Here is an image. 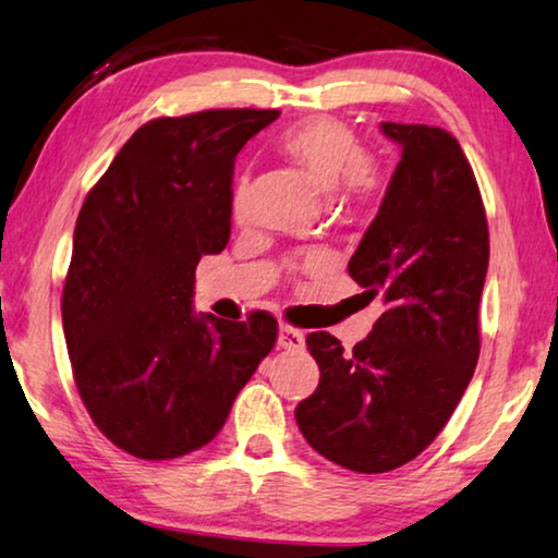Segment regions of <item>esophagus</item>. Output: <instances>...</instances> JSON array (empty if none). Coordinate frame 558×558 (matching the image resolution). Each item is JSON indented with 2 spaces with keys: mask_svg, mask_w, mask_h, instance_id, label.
<instances>
[{
  "mask_svg": "<svg viewBox=\"0 0 558 558\" xmlns=\"http://www.w3.org/2000/svg\"><path fill=\"white\" fill-rule=\"evenodd\" d=\"M277 344L281 347V350H299V347L304 344V335L299 332V329H294V327L281 325V327H279Z\"/></svg>",
  "mask_w": 558,
  "mask_h": 558,
  "instance_id": "1",
  "label": "esophagus"
}]
</instances>
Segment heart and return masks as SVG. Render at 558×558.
Listing matches in <instances>:
<instances>
[{
    "label": "heart",
    "mask_w": 558,
    "mask_h": 558,
    "mask_svg": "<svg viewBox=\"0 0 558 558\" xmlns=\"http://www.w3.org/2000/svg\"><path fill=\"white\" fill-rule=\"evenodd\" d=\"M279 156L304 168L322 191H339L342 201L354 206L373 204L385 191V175L373 158L362 156L360 138L342 120L317 116L287 128L277 138ZM246 175L231 193V211L241 219L246 211Z\"/></svg>",
    "instance_id": "heart-1"
}]
</instances>
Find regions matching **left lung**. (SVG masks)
<instances>
[{
	"label": "left lung",
	"mask_w": 558,
	"mask_h": 558,
	"mask_svg": "<svg viewBox=\"0 0 558 558\" xmlns=\"http://www.w3.org/2000/svg\"><path fill=\"white\" fill-rule=\"evenodd\" d=\"M400 163L350 259V277L385 312L344 352L306 335L319 385L294 410L306 442L357 473H387L430 446L471 383L488 223L471 163L435 125L379 123Z\"/></svg>",
	"instance_id": "8db88e82"
}]
</instances>
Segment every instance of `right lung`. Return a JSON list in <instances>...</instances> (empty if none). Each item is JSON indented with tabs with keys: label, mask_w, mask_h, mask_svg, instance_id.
I'll return each mask as SVG.
<instances>
[{
	"label": "right lung",
	"mask_w": 558,
	"mask_h": 558,
	"mask_svg": "<svg viewBox=\"0 0 558 558\" xmlns=\"http://www.w3.org/2000/svg\"><path fill=\"white\" fill-rule=\"evenodd\" d=\"M277 110L158 118L131 135L80 208L62 292L72 375L125 453L168 460L216 438L277 342V319L193 312L201 256L231 236L233 160Z\"/></svg>",
	"instance_id": "1"
}]
</instances>
